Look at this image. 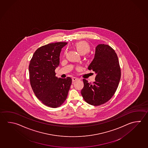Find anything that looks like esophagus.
<instances>
[{"mask_svg":"<svg viewBox=\"0 0 148 148\" xmlns=\"http://www.w3.org/2000/svg\"><path fill=\"white\" fill-rule=\"evenodd\" d=\"M78 80H79V79L76 78V77H73L72 78V80H73V82H75V81Z\"/></svg>","mask_w":148,"mask_h":148,"instance_id":"1","label":"esophagus"}]
</instances>
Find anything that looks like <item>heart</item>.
I'll list each match as a JSON object with an SVG mask.
<instances>
[{"mask_svg": "<svg viewBox=\"0 0 148 148\" xmlns=\"http://www.w3.org/2000/svg\"><path fill=\"white\" fill-rule=\"evenodd\" d=\"M75 46L78 52L81 55L86 54L90 50V46L89 44L85 41L78 42L75 43Z\"/></svg>", "mask_w": 148, "mask_h": 148, "instance_id": "obj_1", "label": "heart"}]
</instances>
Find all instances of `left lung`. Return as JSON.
Returning <instances> with one entry per match:
<instances>
[{
  "label": "left lung",
  "instance_id": "1",
  "mask_svg": "<svg viewBox=\"0 0 148 148\" xmlns=\"http://www.w3.org/2000/svg\"><path fill=\"white\" fill-rule=\"evenodd\" d=\"M88 69L97 74L95 81L91 84L84 79V86L81 93L89 104L102 105L114 95L121 79V68L115 51L108 45H98Z\"/></svg>",
  "mask_w": 148,
  "mask_h": 148
}]
</instances>
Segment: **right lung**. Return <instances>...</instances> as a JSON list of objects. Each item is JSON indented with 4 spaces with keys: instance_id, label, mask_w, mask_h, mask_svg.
<instances>
[{
    "instance_id": "add662e5",
    "label": "right lung",
    "mask_w": 148,
    "mask_h": 148,
    "mask_svg": "<svg viewBox=\"0 0 148 148\" xmlns=\"http://www.w3.org/2000/svg\"><path fill=\"white\" fill-rule=\"evenodd\" d=\"M66 42L51 43L35 51L29 64L30 84L36 97L44 105L59 107L67 99L72 83L70 77H56L62 49Z\"/></svg>"
}]
</instances>
